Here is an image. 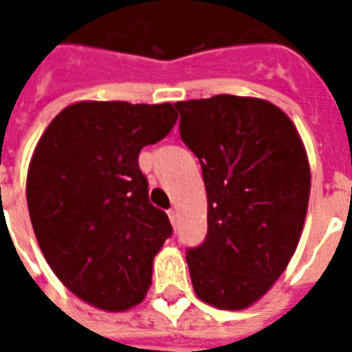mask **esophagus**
<instances>
[{"mask_svg":"<svg viewBox=\"0 0 352 352\" xmlns=\"http://www.w3.org/2000/svg\"><path fill=\"white\" fill-rule=\"evenodd\" d=\"M168 214H169V221H171V224L175 226L177 224V209H169Z\"/></svg>","mask_w":352,"mask_h":352,"instance_id":"obj_1","label":"esophagus"}]
</instances>
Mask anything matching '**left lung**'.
Masks as SVG:
<instances>
[{"label": "left lung", "instance_id": "left-lung-1", "mask_svg": "<svg viewBox=\"0 0 352 352\" xmlns=\"http://www.w3.org/2000/svg\"><path fill=\"white\" fill-rule=\"evenodd\" d=\"M175 107L207 192L206 241L186 252L192 287L219 309H245L298 247L309 204L307 154L292 120L270 101L221 94Z\"/></svg>", "mask_w": 352, "mask_h": 352}]
</instances>
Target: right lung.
I'll return each instance as SVG.
<instances>
[{
	"instance_id": "add662e5",
	"label": "right lung",
	"mask_w": 352,
	"mask_h": 352,
	"mask_svg": "<svg viewBox=\"0 0 352 352\" xmlns=\"http://www.w3.org/2000/svg\"><path fill=\"white\" fill-rule=\"evenodd\" d=\"M171 103L79 101L54 116L30 162L26 198L37 243L65 287L94 307L143 302L171 236L148 201L139 153L177 122Z\"/></svg>"
}]
</instances>
